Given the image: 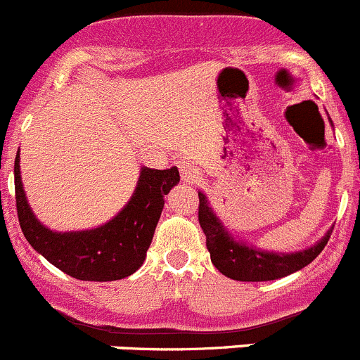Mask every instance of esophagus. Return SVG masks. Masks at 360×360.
Listing matches in <instances>:
<instances>
[{
  "label": "esophagus",
  "mask_w": 360,
  "mask_h": 360,
  "mask_svg": "<svg viewBox=\"0 0 360 360\" xmlns=\"http://www.w3.org/2000/svg\"><path fill=\"white\" fill-rule=\"evenodd\" d=\"M179 172H181V179H183L184 183H195V181L200 177V170L193 164H181Z\"/></svg>",
  "instance_id": "34e87169"
}]
</instances>
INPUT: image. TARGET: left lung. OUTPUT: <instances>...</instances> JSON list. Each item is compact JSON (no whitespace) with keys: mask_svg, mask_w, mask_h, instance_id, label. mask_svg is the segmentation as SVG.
Returning a JSON list of instances; mask_svg holds the SVG:
<instances>
[{"mask_svg":"<svg viewBox=\"0 0 360 360\" xmlns=\"http://www.w3.org/2000/svg\"><path fill=\"white\" fill-rule=\"evenodd\" d=\"M198 221L207 236L210 260L219 272L236 281H272L309 266L328 245L333 229L328 231L314 247L302 252H266L252 245L236 241L214 214L209 200L198 191Z\"/></svg>","mask_w":360,"mask_h":360,"instance_id":"1","label":"left lung"}]
</instances>
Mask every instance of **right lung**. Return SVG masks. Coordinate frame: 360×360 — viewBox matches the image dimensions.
Masks as SVG:
<instances>
[{"label": "right lung", "instance_id": "right-lung-1", "mask_svg": "<svg viewBox=\"0 0 360 360\" xmlns=\"http://www.w3.org/2000/svg\"><path fill=\"white\" fill-rule=\"evenodd\" d=\"M13 174L18 222L25 240L48 262L81 281H117L138 271L153 240L164 196L179 183L177 167H141L131 200L112 221L94 229L58 233L41 224L30 210L18 153Z\"/></svg>", "mask_w": 360, "mask_h": 360}]
</instances>
